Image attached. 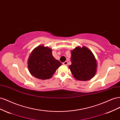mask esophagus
Returning <instances> with one entry per match:
<instances>
[{"label":"esophagus","mask_w":120,"mask_h":120,"mask_svg":"<svg viewBox=\"0 0 120 120\" xmlns=\"http://www.w3.org/2000/svg\"><path fill=\"white\" fill-rule=\"evenodd\" d=\"M63 65H67L68 64L67 61H65L64 62H63Z\"/></svg>","instance_id":"obj_1"}]
</instances>
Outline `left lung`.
Listing matches in <instances>:
<instances>
[{
	"label": "left lung",
	"instance_id": "obj_1",
	"mask_svg": "<svg viewBox=\"0 0 120 120\" xmlns=\"http://www.w3.org/2000/svg\"><path fill=\"white\" fill-rule=\"evenodd\" d=\"M71 64L69 68L77 80L87 81L94 77L97 72L96 59L87 47H77L71 51Z\"/></svg>",
	"mask_w": 120,
	"mask_h": 120
}]
</instances>
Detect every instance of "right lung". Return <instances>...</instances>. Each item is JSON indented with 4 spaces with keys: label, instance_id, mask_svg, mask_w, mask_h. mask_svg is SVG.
I'll return each mask as SVG.
<instances>
[{
    "label": "right lung",
    "instance_id": "1",
    "mask_svg": "<svg viewBox=\"0 0 120 120\" xmlns=\"http://www.w3.org/2000/svg\"><path fill=\"white\" fill-rule=\"evenodd\" d=\"M50 48L39 46L34 49L28 59V66L32 75L40 79L52 77L57 68L61 65L59 61L52 55Z\"/></svg>",
    "mask_w": 120,
    "mask_h": 120
}]
</instances>
